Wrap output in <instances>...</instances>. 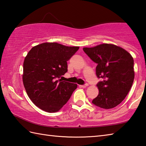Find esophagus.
Listing matches in <instances>:
<instances>
[{
	"label": "esophagus",
	"mask_w": 146,
	"mask_h": 146,
	"mask_svg": "<svg viewBox=\"0 0 146 146\" xmlns=\"http://www.w3.org/2000/svg\"><path fill=\"white\" fill-rule=\"evenodd\" d=\"M88 86H89V84L86 83V84H84V85H81V86H80V87H83V88H85V87H87Z\"/></svg>",
	"instance_id": "esophagus-1"
}]
</instances>
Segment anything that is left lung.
<instances>
[{"label": "left lung", "instance_id": "8db88e82", "mask_svg": "<svg viewBox=\"0 0 146 146\" xmlns=\"http://www.w3.org/2000/svg\"><path fill=\"white\" fill-rule=\"evenodd\" d=\"M83 50L97 64L96 76L102 79L96 85L99 94L92 103L104 109L114 108L124 100L133 84V57L126 50L112 44L84 48Z\"/></svg>", "mask_w": 146, "mask_h": 146}]
</instances>
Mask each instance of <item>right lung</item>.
I'll return each mask as SVG.
<instances>
[{
  "label": "right lung",
  "mask_w": 146,
  "mask_h": 146,
  "mask_svg": "<svg viewBox=\"0 0 146 146\" xmlns=\"http://www.w3.org/2000/svg\"><path fill=\"white\" fill-rule=\"evenodd\" d=\"M78 46L44 43L33 47L23 62V82L29 98L47 112H56L77 87L76 84L57 80L68 71L67 61Z\"/></svg>",
  "instance_id": "1"
}]
</instances>
